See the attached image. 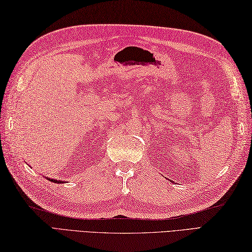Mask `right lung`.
Masks as SVG:
<instances>
[{"label": "right lung", "instance_id": "1", "mask_svg": "<svg viewBox=\"0 0 252 252\" xmlns=\"http://www.w3.org/2000/svg\"><path fill=\"white\" fill-rule=\"evenodd\" d=\"M47 180L49 181H51V182H54V183H57V184H60V183H63V181H61V180H54V179H50V178H46Z\"/></svg>", "mask_w": 252, "mask_h": 252}]
</instances>
